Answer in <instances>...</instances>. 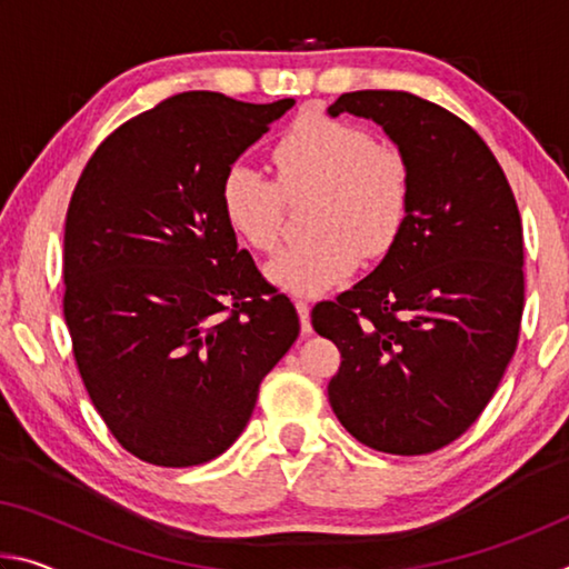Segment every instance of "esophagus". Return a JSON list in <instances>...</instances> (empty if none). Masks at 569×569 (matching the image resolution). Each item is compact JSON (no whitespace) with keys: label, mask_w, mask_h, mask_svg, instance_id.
I'll return each mask as SVG.
<instances>
[{"label":"esophagus","mask_w":569,"mask_h":569,"mask_svg":"<svg viewBox=\"0 0 569 569\" xmlns=\"http://www.w3.org/2000/svg\"><path fill=\"white\" fill-rule=\"evenodd\" d=\"M296 311H298V319H301V331L311 333V306H308V301L296 298Z\"/></svg>","instance_id":"34e87169"}]
</instances>
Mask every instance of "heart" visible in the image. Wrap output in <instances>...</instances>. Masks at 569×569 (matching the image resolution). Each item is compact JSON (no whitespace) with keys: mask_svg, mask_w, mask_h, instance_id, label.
Wrapping results in <instances>:
<instances>
[{"mask_svg":"<svg viewBox=\"0 0 569 569\" xmlns=\"http://www.w3.org/2000/svg\"><path fill=\"white\" fill-rule=\"evenodd\" d=\"M278 186L236 162L220 180L218 203L228 228L256 250L281 238L283 193L319 190L313 230L319 238L278 250L266 278L293 296H321L359 271L361 258L397 243L411 208V170L403 152L363 128L323 112H303L273 146Z\"/></svg>","mask_w":569,"mask_h":569,"instance_id":"b5f03b06","label":"heart"}]
</instances>
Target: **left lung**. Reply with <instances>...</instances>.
I'll use <instances>...</instances> for the list:
<instances>
[{"label": "left lung", "instance_id": "obj_1", "mask_svg": "<svg viewBox=\"0 0 569 569\" xmlns=\"http://www.w3.org/2000/svg\"><path fill=\"white\" fill-rule=\"evenodd\" d=\"M341 112L373 120L411 170V208L383 261L336 301L316 333L341 351L331 409L361 445L429 455L465 435L517 349L525 308L522 220L485 140L409 92L359 90Z\"/></svg>", "mask_w": 569, "mask_h": 569}]
</instances>
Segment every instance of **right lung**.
Wrapping results in <instances>:
<instances>
[{
	"label": "right lung",
	"instance_id": "right-lung-1",
	"mask_svg": "<svg viewBox=\"0 0 569 569\" xmlns=\"http://www.w3.org/2000/svg\"><path fill=\"white\" fill-rule=\"evenodd\" d=\"M293 104L176 94L114 130L77 180L64 323L94 409L148 465L223 455L301 331L218 203L226 170Z\"/></svg>",
	"mask_w": 569,
	"mask_h": 569
}]
</instances>
